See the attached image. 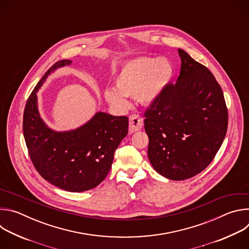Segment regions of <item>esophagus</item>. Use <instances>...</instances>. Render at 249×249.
Wrapping results in <instances>:
<instances>
[{
	"label": "esophagus",
	"instance_id": "esophagus-1",
	"mask_svg": "<svg viewBox=\"0 0 249 249\" xmlns=\"http://www.w3.org/2000/svg\"><path fill=\"white\" fill-rule=\"evenodd\" d=\"M143 127V118L141 117L140 114L134 113L130 115L129 118V131L130 133H134L136 131H139Z\"/></svg>",
	"mask_w": 249,
	"mask_h": 249
}]
</instances>
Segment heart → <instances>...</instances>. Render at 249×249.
Masks as SVG:
<instances>
[{
    "mask_svg": "<svg viewBox=\"0 0 249 249\" xmlns=\"http://www.w3.org/2000/svg\"><path fill=\"white\" fill-rule=\"evenodd\" d=\"M173 69L164 58L143 57L127 62L114 77V86L104 89L105 98L121 107L129 105L126 96L151 103L163 91Z\"/></svg>",
    "mask_w": 249,
    "mask_h": 249,
    "instance_id": "heart-1",
    "label": "heart"
}]
</instances>
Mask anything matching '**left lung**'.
I'll return each instance as SVG.
<instances>
[{
    "mask_svg": "<svg viewBox=\"0 0 249 249\" xmlns=\"http://www.w3.org/2000/svg\"><path fill=\"white\" fill-rule=\"evenodd\" d=\"M178 80L168 84L144 113L148 157L157 172L171 180L191 178L220 150L228 130V108L211 71L178 49Z\"/></svg>",
    "mask_w": 249,
    "mask_h": 249,
    "instance_id": "obj_1",
    "label": "left lung"
}]
</instances>
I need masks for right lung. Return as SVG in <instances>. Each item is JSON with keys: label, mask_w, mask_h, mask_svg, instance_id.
I'll use <instances>...</instances> for the list:
<instances>
[{"label": "right lung", "mask_w": 249, "mask_h": 249, "mask_svg": "<svg viewBox=\"0 0 249 249\" xmlns=\"http://www.w3.org/2000/svg\"><path fill=\"white\" fill-rule=\"evenodd\" d=\"M71 63H55L34 88L24 107L22 129L30 160L43 178L61 189L82 192L108 174L114 153L128 134V117L98 112L74 131L50 130L39 116L36 92L52 71Z\"/></svg>", "instance_id": "obj_1"}]
</instances>
